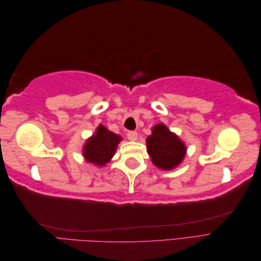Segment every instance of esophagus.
Returning a JSON list of instances; mask_svg holds the SVG:
<instances>
[{"instance_id":"34e87169","label":"esophagus","mask_w":261,"mask_h":261,"mask_svg":"<svg viewBox=\"0 0 261 261\" xmlns=\"http://www.w3.org/2000/svg\"><path fill=\"white\" fill-rule=\"evenodd\" d=\"M137 137H138V134H137L136 132H134V130L127 132V138H128L129 140L135 141V140L137 139Z\"/></svg>"}]
</instances>
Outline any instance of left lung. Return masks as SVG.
<instances>
[{
    "label": "left lung",
    "mask_w": 261,
    "mask_h": 261,
    "mask_svg": "<svg viewBox=\"0 0 261 261\" xmlns=\"http://www.w3.org/2000/svg\"><path fill=\"white\" fill-rule=\"evenodd\" d=\"M146 143L152 163L162 170L177 167L186 153L185 144L162 123L154 126Z\"/></svg>",
    "instance_id": "1"
}]
</instances>
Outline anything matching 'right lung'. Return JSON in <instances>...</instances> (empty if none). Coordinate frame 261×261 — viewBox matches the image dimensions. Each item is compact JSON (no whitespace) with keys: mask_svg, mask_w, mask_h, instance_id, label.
I'll use <instances>...</instances> for the list:
<instances>
[{"mask_svg":"<svg viewBox=\"0 0 261 261\" xmlns=\"http://www.w3.org/2000/svg\"><path fill=\"white\" fill-rule=\"evenodd\" d=\"M122 140L120 135L110 132L103 125L100 124L98 128L88 140L83 149L85 159L94 165L103 167L112 159L117 145Z\"/></svg>","mask_w":261,"mask_h":261,"instance_id":"add662e5","label":"right lung"}]
</instances>
